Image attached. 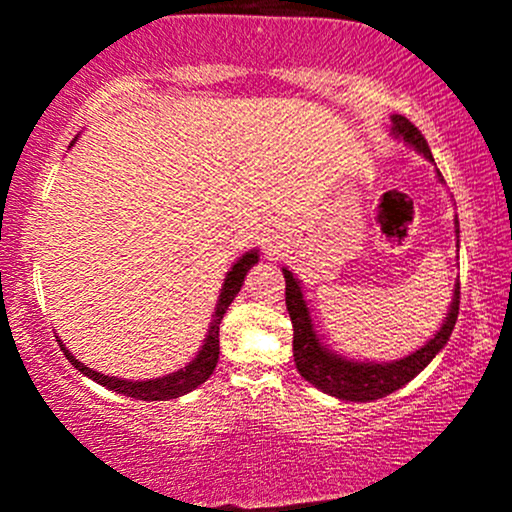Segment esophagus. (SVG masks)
<instances>
[{"instance_id": "34e87169", "label": "esophagus", "mask_w": 512, "mask_h": 512, "mask_svg": "<svg viewBox=\"0 0 512 512\" xmlns=\"http://www.w3.org/2000/svg\"><path fill=\"white\" fill-rule=\"evenodd\" d=\"M276 248V245H274V240L272 238H264V250H267V252H272Z\"/></svg>"}]
</instances>
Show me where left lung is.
<instances>
[{"label":"left lung","mask_w":512,"mask_h":512,"mask_svg":"<svg viewBox=\"0 0 512 512\" xmlns=\"http://www.w3.org/2000/svg\"><path fill=\"white\" fill-rule=\"evenodd\" d=\"M392 134L397 139H404L409 146H414L428 161H433L424 134L411 125L407 117L392 115ZM438 178L443 180V175L438 173ZM455 233H460L457 219ZM281 272H284L286 279V310H289L293 322V361H296L298 373L308 383H313L317 390L337 399H346V402H373V399L387 397L390 392L407 385L409 380H414L436 358L438 351L448 344L450 334L455 330L457 313H460V284H457L455 293H452L448 317L443 320L440 330L433 334V339H428L421 349L390 363L354 361V358L334 354V351L327 349V344H322V339L315 332L308 303H305L301 281L286 267Z\"/></svg>","instance_id":"obj_1"}]
</instances>
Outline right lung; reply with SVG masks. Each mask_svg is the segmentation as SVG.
<instances>
[{
    "label": "right lung",
    "instance_id": "add662e5",
    "mask_svg": "<svg viewBox=\"0 0 512 512\" xmlns=\"http://www.w3.org/2000/svg\"><path fill=\"white\" fill-rule=\"evenodd\" d=\"M257 260H260L257 250H250V252H245L243 257H238V262L233 264L231 272H228L226 279H223V286H221V293H219V303H216L214 315H211L214 320H211L207 339H204L202 349L197 351V356L192 358V361L187 363L185 368L175 370V373L163 375V378L122 380V378H115V375L98 373V370L84 366V363H81L79 358H76L72 351H69L67 346L60 342V339H57V342H60L64 356L69 358V363H72V366L79 370V373H84L86 378L96 380L98 385L108 387V390L120 392V395L134 397V399H144V402H166V399H175V397L187 395V392H192L195 387L207 383L209 375L214 373L216 363H219V325H221L223 315H226L228 305H231L233 298L238 296L240 286H243V281H245V274H248V269L252 267V264H257Z\"/></svg>",
    "mask_w": 512,
    "mask_h": 512
}]
</instances>
